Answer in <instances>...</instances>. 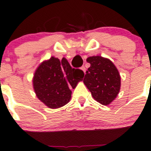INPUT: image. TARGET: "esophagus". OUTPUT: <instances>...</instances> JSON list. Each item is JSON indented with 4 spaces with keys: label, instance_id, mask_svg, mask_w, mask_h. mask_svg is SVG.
Returning <instances> with one entry per match:
<instances>
[{
    "label": "esophagus",
    "instance_id": "esophagus-1",
    "mask_svg": "<svg viewBox=\"0 0 151 151\" xmlns=\"http://www.w3.org/2000/svg\"><path fill=\"white\" fill-rule=\"evenodd\" d=\"M80 69H81V70H82V71L84 72V74H85V72H86V68H85V66H82V67L80 68Z\"/></svg>",
    "mask_w": 151,
    "mask_h": 151
}]
</instances>
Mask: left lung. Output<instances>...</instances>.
I'll return each instance as SVG.
<instances>
[{"label": "left lung", "mask_w": 151, "mask_h": 151, "mask_svg": "<svg viewBox=\"0 0 151 151\" xmlns=\"http://www.w3.org/2000/svg\"><path fill=\"white\" fill-rule=\"evenodd\" d=\"M86 61L91 66L86 71L83 83L94 99L103 105H109L120 91L121 77L116 67L108 59L90 56Z\"/></svg>", "instance_id": "8db88e82"}]
</instances>
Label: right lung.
<instances>
[{
    "instance_id": "1",
    "label": "right lung",
    "mask_w": 151,
    "mask_h": 151,
    "mask_svg": "<svg viewBox=\"0 0 151 151\" xmlns=\"http://www.w3.org/2000/svg\"><path fill=\"white\" fill-rule=\"evenodd\" d=\"M82 70L73 68L67 60L61 61L52 56L39 66L33 77V88L37 98L50 109L60 108L69 102L71 88L83 80Z\"/></svg>"
}]
</instances>
